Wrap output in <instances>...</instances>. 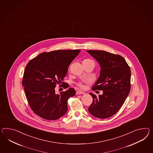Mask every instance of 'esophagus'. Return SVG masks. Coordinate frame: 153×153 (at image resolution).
<instances>
[{
	"mask_svg": "<svg viewBox=\"0 0 153 153\" xmlns=\"http://www.w3.org/2000/svg\"><path fill=\"white\" fill-rule=\"evenodd\" d=\"M85 94V93L84 91H82V90H78L76 91V94Z\"/></svg>",
	"mask_w": 153,
	"mask_h": 153,
	"instance_id": "obj_1",
	"label": "esophagus"
}]
</instances>
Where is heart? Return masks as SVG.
Segmentation results:
<instances>
[{"mask_svg":"<svg viewBox=\"0 0 153 153\" xmlns=\"http://www.w3.org/2000/svg\"><path fill=\"white\" fill-rule=\"evenodd\" d=\"M93 62L92 60H91L90 59H88V58H86V59H84L83 61H82V63H86V62ZM79 86H80V88H83L84 85L82 84V82H79L78 84Z\"/></svg>","mask_w":153,"mask_h":153,"instance_id":"obj_1","label":"heart"}]
</instances>
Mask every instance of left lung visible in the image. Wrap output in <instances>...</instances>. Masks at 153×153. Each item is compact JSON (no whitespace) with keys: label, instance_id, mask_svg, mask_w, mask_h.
I'll list each match as a JSON object with an SVG mask.
<instances>
[{"label":"left lung","instance_id":"left-lung-1","mask_svg":"<svg viewBox=\"0 0 153 153\" xmlns=\"http://www.w3.org/2000/svg\"><path fill=\"white\" fill-rule=\"evenodd\" d=\"M99 63L101 71L92 90H102L97 97L90 93L93 102L88 110L96 118L105 119L117 113L131 88V71L126 60L119 54L104 51H87Z\"/></svg>","mask_w":153,"mask_h":153}]
</instances>
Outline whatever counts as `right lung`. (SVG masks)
<instances>
[{
  "instance_id": "add662e5",
  "label": "right lung",
  "mask_w": 153,
  "mask_h": 153,
  "mask_svg": "<svg viewBox=\"0 0 153 153\" xmlns=\"http://www.w3.org/2000/svg\"><path fill=\"white\" fill-rule=\"evenodd\" d=\"M80 50H58L43 52L30 60L24 72L22 85L28 104L40 117L54 120L68 110V99L74 96L75 90L69 89L55 94L56 85L64 89L63 84L68 67Z\"/></svg>"
}]
</instances>
